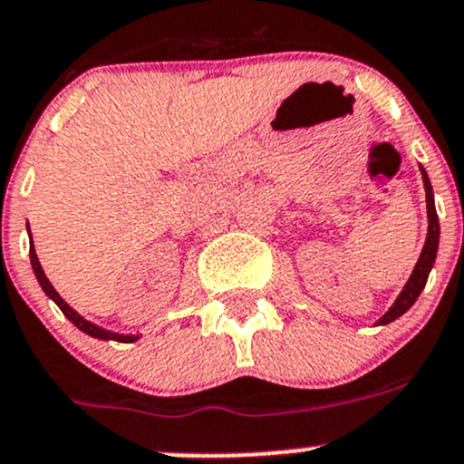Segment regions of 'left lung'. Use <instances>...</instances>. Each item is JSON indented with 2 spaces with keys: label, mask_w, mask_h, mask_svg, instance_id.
<instances>
[{
  "label": "left lung",
  "mask_w": 464,
  "mask_h": 464,
  "mask_svg": "<svg viewBox=\"0 0 464 464\" xmlns=\"http://www.w3.org/2000/svg\"><path fill=\"white\" fill-rule=\"evenodd\" d=\"M422 172V183H425V194H427V217H430V227H427V241L425 247H422L420 258H418L416 267H413L410 281L407 285L402 287V292L398 294L396 303L390 307V312L382 314V318L378 321V325H387V323L396 321L398 316H402L410 307L416 303V298L420 296L422 287H425L427 276H430L433 261H436V252H438V237H440V226H438V214H436V206H433V190H431V183L430 177H427L425 168L420 166Z\"/></svg>",
  "instance_id": "1"
}]
</instances>
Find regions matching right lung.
<instances>
[{
	"label": "right lung",
	"mask_w": 464,
	"mask_h": 464,
	"mask_svg": "<svg viewBox=\"0 0 464 464\" xmlns=\"http://www.w3.org/2000/svg\"><path fill=\"white\" fill-rule=\"evenodd\" d=\"M31 263H33L34 276H37L39 285L44 287V292H46L48 296H51L53 301L57 303V305H59V310L63 312V316H66L68 321H71V323H74V325H77L79 330H82V332H86V334H91V336H94V338H102V341H119V343H132V341H137V336H123V334H114V332H108V330H103V327H97V325H94V323L86 321V318H83L82 314H77V312H74L72 307L68 305V303L63 301L62 296H59L57 290H54V287L51 285V281H48V278H46V274H44V270H42V263H39V258H37V252H34V247H33V246H31Z\"/></svg>",
	"instance_id": "obj_1"
}]
</instances>
